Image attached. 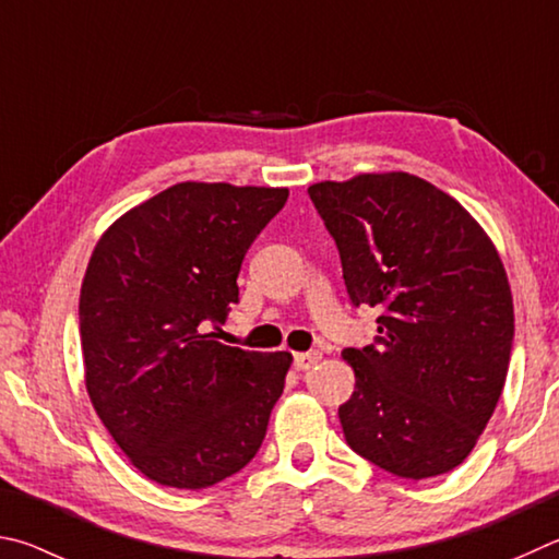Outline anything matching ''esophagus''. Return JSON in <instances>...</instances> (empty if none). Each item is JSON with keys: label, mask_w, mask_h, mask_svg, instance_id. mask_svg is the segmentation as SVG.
<instances>
[{"label": "esophagus", "mask_w": 559, "mask_h": 559, "mask_svg": "<svg viewBox=\"0 0 559 559\" xmlns=\"http://www.w3.org/2000/svg\"><path fill=\"white\" fill-rule=\"evenodd\" d=\"M321 360L319 350H309V354H297L295 356V368L297 370H311Z\"/></svg>", "instance_id": "34e87169"}]
</instances>
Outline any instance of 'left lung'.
Returning a JSON list of instances; mask_svg holds the SVG:
<instances>
[{
	"mask_svg": "<svg viewBox=\"0 0 559 559\" xmlns=\"http://www.w3.org/2000/svg\"><path fill=\"white\" fill-rule=\"evenodd\" d=\"M354 307L378 336L346 348L356 390L338 407L356 454L400 478L452 472L503 393L513 297L493 242L462 203L405 171L309 186Z\"/></svg>",
	"mask_w": 559,
	"mask_h": 559,
	"instance_id": "obj_1",
	"label": "left lung"
}]
</instances>
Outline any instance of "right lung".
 <instances>
[{"label":"right lung","mask_w":559,"mask_h":559,"mask_svg":"<svg viewBox=\"0 0 559 559\" xmlns=\"http://www.w3.org/2000/svg\"><path fill=\"white\" fill-rule=\"evenodd\" d=\"M287 189L183 181L97 240L78 319L85 388L117 447L152 481L209 488L267 432L292 354L215 341L254 238Z\"/></svg>","instance_id":"1"}]
</instances>
